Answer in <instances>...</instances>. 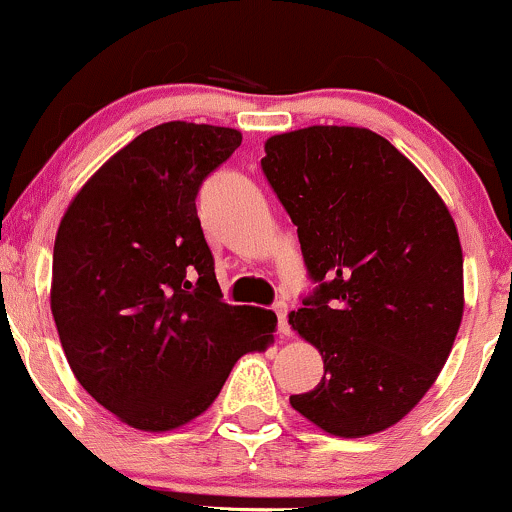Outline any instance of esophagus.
Returning a JSON list of instances; mask_svg holds the SVG:
<instances>
[{"instance_id": "1", "label": "esophagus", "mask_w": 512, "mask_h": 512, "mask_svg": "<svg viewBox=\"0 0 512 512\" xmlns=\"http://www.w3.org/2000/svg\"><path fill=\"white\" fill-rule=\"evenodd\" d=\"M274 313L279 317V334L281 337H289L291 327H289V305L286 303H276Z\"/></svg>"}]
</instances>
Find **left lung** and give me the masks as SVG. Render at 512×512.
<instances>
[{
	"mask_svg": "<svg viewBox=\"0 0 512 512\" xmlns=\"http://www.w3.org/2000/svg\"><path fill=\"white\" fill-rule=\"evenodd\" d=\"M264 154L317 284L289 322L325 375L291 407L339 438L385 431L436 383L460 330L455 221L421 170L366 127L276 134Z\"/></svg>",
	"mask_w": 512,
	"mask_h": 512,
	"instance_id": "left-lung-1",
	"label": "left lung"
}]
</instances>
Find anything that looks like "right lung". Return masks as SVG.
I'll return each instance as SVG.
<instances>
[{
    "instance_id": "1",
    "label": "right lung",
    "mask_w": 512,
    "mask_h": 512,
    "mask_svg": "<svg viewBox=\"0 0 512 512\" xmlns=\"http://www.w3.org/2000/svg\"><path fill=\"white\" fill-rule=\"evenodd\" d=\"M243 142L163 122L76 192L52 252L50 308L81 387L139 431L190 424L236 361L272 344L276 315L223 303L197 192Z\"/></svg>"
}]
</instances>
